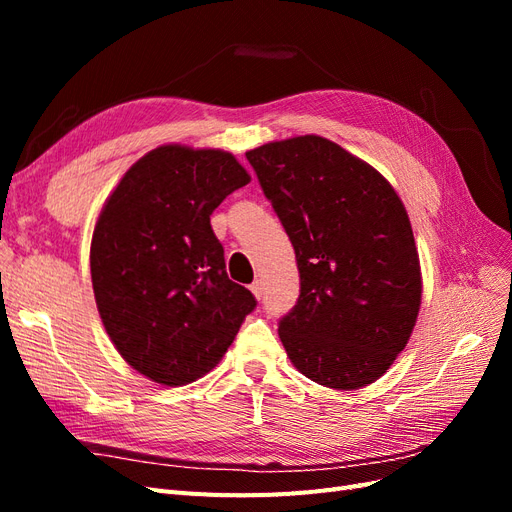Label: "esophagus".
I'll return each instance as SVG.
<instances>
[{"instance_id": "obj_1", "label": "esophagus", "mask_w": 512, "mask_h": 512, "mask_svg": "<svg viewBox=\"0 0 512 512\" xmlns=\"http://www.w3.org/2000/svg\"><path fill=\"white\" fill-rule=\"evenodd\" d=\"M250 290H252V294H254L256 299H260L262 292H265V284H262V280H256V282L250 286Z\"/></svg>"}]
</instances>
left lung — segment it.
<instances>
[{
	"mask_svg": "<svg viewBox=\"0 0 512 512\" xmlns=\"http://www.w3.org/2000/svg\"><path fill=\"white\" fill-rule=\"evenodd\" d=\"M297 254L301 294L280 339L303 376L337 391L376 382L421 309L404 203L376 168L322 136L245 153Z\"/></svg>",
	"mask_w": 512,
	"mask_h": 512,
	"instance_id": "1",
	"label": "left lung"
}]
</instances>
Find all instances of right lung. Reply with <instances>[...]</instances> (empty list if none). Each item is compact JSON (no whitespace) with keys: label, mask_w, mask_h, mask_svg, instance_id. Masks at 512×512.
Wrapping results in <instances>:
<instances>
[{"label":"right lung","mask_w":512,"mask_h":512,"mask_svg":"<svg viewBox=\"0 0 512 512\" xmlns=\"http://www.w3.org/2000/svg\"><path fill=\"white\" fill-rule=\"evenodd\" d=\"M250 183L228 151L162 145L119 181L91 239L104 329L138 374L183 386L222 361L256 299L228 280L211 213Z\"/></svg>","instance_id":"1"}]
</instances>
